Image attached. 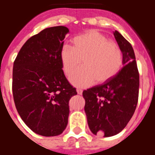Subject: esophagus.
<instances>
[{"instance_id": "34e87169", "label": "esophagus", "mask_w": 155, "mask_h": 155, "mask_svg": "<svg viewBox=\"0 0 155 155\" xmlns=\"http://www.w3.org/2000/svg\"><path fill=\"white\" fill-rule=\"evenodd\" d=\"M77 92H78V94H82L81 88V87H78V88H77Z\"/></svg>"}]
</instances>
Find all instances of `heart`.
Returning <instances> with one entry per match:
<instances>
[{
  "label": "heart",
  "mask_w": 155,
  "mask_h": 155,
  "mask_svg": "<svg viewBox=\"0 0 155 155\" xmlns=\"http://www.w3.org/2000/svg\"><path fill=\"white\" fill-rule=\"evenodd\" d=\"M73 46L64 45L60 57L64 74L75 86L86 87L97 80L104 83L117 74L123 66V54L116 42L99 31L90 30L72 39Z\"/></svg>",
  "instance_id": "obj_1"
}]
</instances>
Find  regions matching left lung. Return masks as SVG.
<instances>
[{"instance_id":"1","label":"left lung","mask_w":155,"mask_h":155,"mask_svg":"<svg viewBox=\"0 0 155 155\" xmlns=\"http://www.w3.org/2000/svg\"><path fill=\"white\" fill-rule=\"evenodd\" d=\"M123 53L124 67L113 78L84 90V111L94 134L114 136L132 118L138 102L139 72L132 46L118 31H113Z\"/></svg>"}]
</instances>
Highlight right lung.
<instances>
[{
  "label": "right lung",
  "mask_w": 155,
  "mask_h": 155,
  "mask_svg": "<svg viewBox=\"0 0 155 155\" xmlns=\"http://www.w3.org/2000/svg\"><path fill=\"white\" fill-rule=\"evenodd\" d=\"M69 29L54 26L25 42L14 61L12 92L19 116L35 134H62L68 125L69 100L76 88L66 78L60 53Z\"/></svg>",
  "instance_id": "add662e5"
}]
</instances>
